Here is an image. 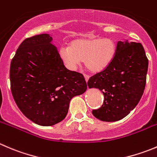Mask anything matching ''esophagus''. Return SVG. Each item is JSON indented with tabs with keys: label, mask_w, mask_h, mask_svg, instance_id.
Masks as SVG:
<instances>
[{
	"label": "esophagus",
	"mask_w": 157,
	"mask_h": 157,
	"mask_svg": "<svg viewBox=\"0 0 157 157\" xmlns=\"http://www.w3.org/2000/svg\"><path fill=\"white\" fill-rule=\"evenodd\" d=\"M83 76H84V78H85V80H86V81L87 82L88 80H89L90 77L88 75H86V74H83Z\"/></svg>",
	"instance_id": "esophagus-1"
}]
</instances>
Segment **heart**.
Instances as JSON below:
<instances>
[{
  "mask_svg": "<svg viewBox=\"0 0 157 157\" xmlns=\"http://www.w3.org/2000/svg\"><path fill=\"white\" fill-rule=\"evenodd\" d=\"M117 46L110 38H77L70 47L61 48L60 56L70 69H75L80 60L91 72H100L107 67L116 55Z\"/></svg>",
  "mask_w": 157,
  "mask_h": 157,
  "instance_id": "1",
  "label": "heart"
}]
</instances>
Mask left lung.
I'll use <instances>...</instances> for the list:
<instances>
[{
    "instance_id": "obj_1",
    "label": "left lung",
    "mask_w": 157,
    "mask_h": 157,
    "mask_svg": "<svg viewBox=\"0 0 157 157\" xmlns=\"http://www.w3.org/2000/svg\"><path fill=\"white\" fill-rule=\"evenodd\" d=\"M148 59L140 43L119 41L110 64L89 79V88H98L103 103L93 109L97 119L113 122L123 119L140 100L147 81Z\"/></svg>"
}]
</instances>
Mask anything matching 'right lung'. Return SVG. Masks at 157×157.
Masks as SVG:
<instances>
[{"mask_svg": "<svg viewBox=\"0 0 157 157\" xmlns=\"http://www.w3.org/2000/svg\"><path fill=\"white\" fill-rule=\"evenodd\" d=\"M51 40L47 33L26 38L10 67L15 103L26 117L40 126L63 121L71 99L87 87L83 74L65 67Z\"/></svg>", "mask_w": 157, "mask_h": 157, "instance_id": "obj_1", "label": "right lung"}]
</instances>
